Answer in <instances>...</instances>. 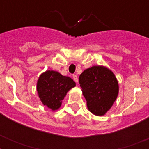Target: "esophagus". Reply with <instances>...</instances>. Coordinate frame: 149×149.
Masks as SVG:
<instances>
[{
    "mask_svg": "<svg viewBox=\"0 0 149 149\" xmlns=\"http://www.w3.org/2000/svg\"><path fill=\"white\" fill-rule=\"evenodd\" d=\"M72 79H73V80H74L76 83L78 82V77H77V75H73V76H72Z\"/></svg>",
    "mask_w": 149,
    "mask_h": 149,
    "instance_id": "obj_1",
    "label": "esophagus"
}]
</instances>
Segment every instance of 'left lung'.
<instances>
[{"label":"left lung","instance_id":"obj_1","mask_svg":"<svg viewBox=\"0 0 149 149\" xmlns=\"http://www.w3.org/2000/svg\"><path fill=\"white\" fill-rule=\"evenodd\" d=\"M79 83L89 111L96 116L105 115L119 93L114 73L106 66L93 65L79 75Z\"/></svg>","mask_w":149,"mask_h":149}]
</instances>
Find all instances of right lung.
<instances>
[{"label":"right lung","mask_w":149,"mask_h":149,"mask_svg":"<svg viewBox=\"0 0 149 149\" xmlns=\"http://www.w3.org/2000/svg\"><path fill=\"white\" fill-rule=\"evenodd\" d=\"M75 86L76 83L70 77L48 70L39 76L36 89L41 102L55 111L59 109L68 91Z\"/></svg>","instance_id":"1"}]
</instances>
